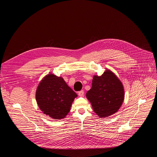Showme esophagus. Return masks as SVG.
Instances as JSON below:
<instances>
[{"label":"esophagus","instance_id":"esophagus-1","mask_svg":"<svg viewBox=\"0 0 157 157\" xmlns=\"http://www.w3.org/2000/svg\"><path fill=\"white\" fill-rule=\"evenodd\" d=\"M84 91H79L78 92V95L79 96H81V97H82L83 96H84Z\"/></svg>","mask_w":157,"mask_h":157}]
</instances>
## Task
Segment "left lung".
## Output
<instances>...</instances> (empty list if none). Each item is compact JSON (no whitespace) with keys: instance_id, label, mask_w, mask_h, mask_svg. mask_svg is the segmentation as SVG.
<instances>
[{"instance_id":"obj_1","label":"left lung","mask_w":157,"mask_h":157,"mask_svg":"<svg viewBox=\"0 0 157 157\" xmlns=\"http://www.w3.org/2000/svg\"><path fill=\"white\" fill-rule=\"evenodd\" d=\"M95 113L101 117L116 113L124 99L123 85L117 77L107 70L101 76H94L92 87L86 93Z\"/></svg>"}]
</instances>
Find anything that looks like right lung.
<instances>
[{
  "label": "right lung",
  "mask_w": 157,
  "mask_h": 157,
  "mask_svg": "<svg viewBox=\"0 0 157 157\" xmlns=\"http://www.w3.org/2000/svg\"><path fill=\"white\" fill-rule=\"evenodd\" d=\"M76 97V93L61 77L53 74L41 81L36 91V100L41 110L55 119L65 117Z\"/></svg>",
  "instance_id": "obj_1"
}]
</instances>
